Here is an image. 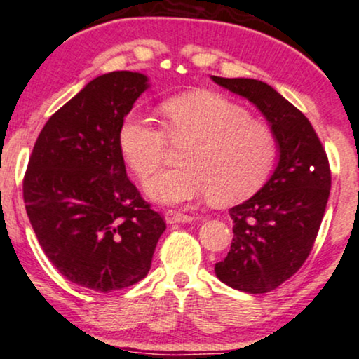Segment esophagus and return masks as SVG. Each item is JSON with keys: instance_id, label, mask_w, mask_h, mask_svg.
I'll use <instances>...</instances> for the list:
<instances>
[{"instance_id": "34e87169", "label": "esophagus", "mask_w": 359, "mask_h": 359, "mask_svg": "<svg viewBox=\"0 0 359 359\" xmlns=\"http://www.w3.org/2000/svg\"><path fill=\"white\" fill-rule=\"evenodd\" d=\"M164 220H166V223H170V225H172V223H189L195 220V218H193L191 215H184L175 212V210H168V212L164 213Z\"/></svg>"}]
</instances>
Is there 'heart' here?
I'll use <instances>...</instances> for the list:
<instances>
[{
    "label": "heart",
    "instance_id": "1",
    "mask_svg": "<svg viewBox=\"0 0 359 359\" xmlns=\"http://www.w3.org/2000/svg\"><path fill=\"white\" fill-rule=\"evenodd\" d=\"M164 130L139 114H129L119 128V149L139 180L159 170L166 139L184 144L183 168L161 172L146 183V195L161 205H183L210 196L231 205L252 196L271 176L277 146L272 130L248 119V112L229 97L196 90L161 104Z\"/></svg>",
    "mask_w": 359,
    "mask_h": 359
}]
</instances>
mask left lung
<instances>
[{
  "instance_id": "obj_1",
  "label": "left lung",
  "mask_w": 359,
  "mask_h": 359,
  "mask_svg": "<svg viewBox=\"0 0 359 359\" xmlns=\"http://www.w3.org/2000/svg\"><path fill=\"white\" fill-rule=\"evenodd\" d=\"M212 80L259 109L277 146V166L267 183L230 208L233 240L215 273L231 289L271 292L311 254L330 198V163L307 117L276 88L255 79Z\"/></svg>"
}]
</instances>
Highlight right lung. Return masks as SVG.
Here are the masks:
<instances>
[{
    "label": "right lung",
    "mask_w": 359,
    "mask_h": 359,
    "mask_svg": "<svg viewBox=\"0 0 359 359\" xmlns=\"http://www.w3.org/2000/svg\"><path fill=\"white\" fill-rule=\"evenodd\" d=\"M149 79L95 77L46 121L23 180L45 255L74 284L112 292L144 279L166 223L126 175L119 128Z\"/></svg>",
    "instance_id": "right-lung-1"
}]
</instances>
